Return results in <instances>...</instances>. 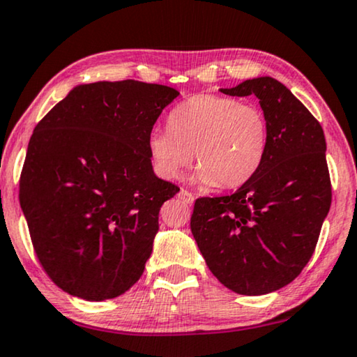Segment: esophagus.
<instances>
[{
  "mask_svg": "<svg viewBox=\"0 0 357 357\" xmlns=\"http://www.w3.org/2000/svg\"><path fill=\"white\" fill-rule=\"evenodd\" d=\"M178 197L183 202H185V204H190L192 205L194 204V195L189 192V190H185V189H181L179 190V194H178Z\"/></svg>",
  "mask_w": 357,
  "mask_h": 357,
  "instance_id": "1",
  "label": "esophagus"
}]
</instances>
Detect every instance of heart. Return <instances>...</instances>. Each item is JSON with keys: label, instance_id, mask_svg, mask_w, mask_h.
I'll list each match as a JSON object with an SVG mask.
<instances>
[{"label": "heart", "instance_id": "1", "mask_svg": "<svg viewBox=\"0 0 357 357\" xmlns=\"http://www.w3.org/2000/svg\"><path fill=\"white\" fill-rule=\"evenodd\" d=\"M169 130H153L147 147L162 178L176 179L194 162V179L236 188L253 176L268 151L263 110L218 94H197L172 110Z\"/></svg>", "mask_w": 357, "mask_h": 357}]
</instances>
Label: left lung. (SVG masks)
I'll return each mask as SVG.
<instances>
[{
    "mask_svg": "<svg viewBox=\"0 0 357 357\" xmlns=\"http://www.w3.org/2000/svg\"><path fill=\"white\" fill-rule=\"evenodd\" d=\"M220 91L257 96L268 120V151L236 192L195 200L190 231L222 285L238 295H266L296 279L314 253L332 202L326 136L275 78L245 79Z\"/></svg>",
    "mask_w": 357,
    "mask_h": 357,
    "instance_id": "1",
    "label": "left lung"
}]
</instances>
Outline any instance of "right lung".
I'll use <instances>...</instances> for the list:
<instances>
[{"instance_id":"right-lung-1","label":"right lung","mask_w":357,"mask_h":357,"mask_svg":"<svg viewBox=\"0 0 357 357\" xmlns=\"http://www.w3.org/2000/svg\"><path fill=\"white\" fill-rule=\"evenodd\" d=\"M178 96L135 79L78 84L35 126L19 200L36 257L67 294L110 300L144 273L160 206L179 192L155 176L147 141Z\"/></svg>"}]
</instances>
